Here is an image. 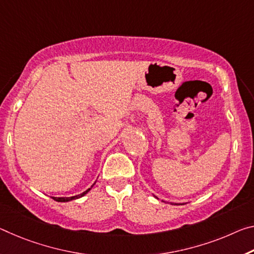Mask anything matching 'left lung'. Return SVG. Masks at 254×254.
Returning a JSON list of instances; mask_svg holds the SVG:
<instances>
[{
  "label": "left lung",
  "mask_w": 254,
  "mask_h": 254,
  "mask_svg": "<svg viewBox=\"0 0 254 254\" xmlns=\"http://www.w3.org/2000/svg\"><path fill=\"white\" fill-rule=\"evenodd\" d=\"M172 204H178V203H172Z\"/></svg>",
  "instance_id": "obj_1"
}]
</instances>
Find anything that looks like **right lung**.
<instances>
[{
  "instance_id": "obj_1",
  "label": "right lung",
  "mask_w": 254,
  "mask_h": 254,
  "mask_svg": "<svg viewBox=\"0 0 254 254\" xmlns=\"http://www.w3.org/2000/svg\"><path fill=\"white\" fill-rule=\"evenodd\" d=\"M92 187H94V184L91 185V188H92ZM91 188H89V189H88V190L82 192L81 194H78V195H74V196H69V198H65V196H62V198H55V196H53V199H54L55 201H58V202H67V201H71V200H75V199L81 198V196H83L84 194H87V193L90 191Z\"/></svg>"
}]
</instances>
